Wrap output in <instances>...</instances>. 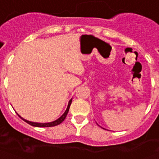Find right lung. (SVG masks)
I'll use <instances>...</instances> for the list:
<instances>
[{
	"label": "right lung",
	"mask_w": 159,
	"mask_h": 159,
	"mask_svg": "<svg viewBox=\"0 0 159 159\" xmlns=\"http://www.w3.org/2000/svg\"><path fill=\"white\" fill-rule=\"evenodd\" d=\"M71 101H72V99H70V100L69 101V103H68L67 108H66V111L64 112L63 115H61V117L59 118V119H57V120H55V121H53V122H50V123H35V122L28 121V120H27V119H23V118L21 117L19 115H18V116H19L21 119H23V120H24L26 123H27V124H30V125H31V126H34V127H39V128H48V127H54V126L58 125V124H60L61 123H62V122L64 121V119H66V115H67L68 111H69V109H70V104H71Z\"/></svg>",
	"instance_id": "add662e5"
}]
</instances>
